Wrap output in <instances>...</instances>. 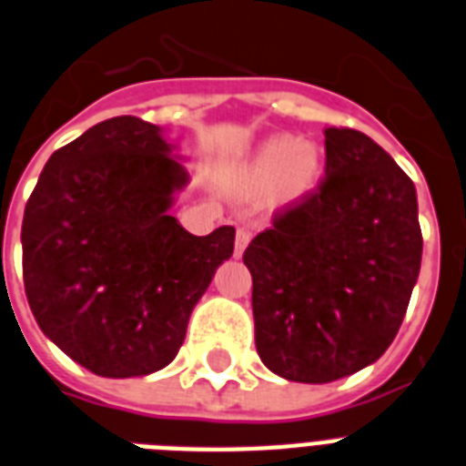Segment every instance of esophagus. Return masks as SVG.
<instances>
[{
    "mask_svg": "<svg viewBox=\"0 0 466 466\" xmlns=\"http://www.w3.org/2000/svg\"><path fill=\"white\" fill-rule=\"evenodd\" d=\"M248 241H251V229H248V227H239V229H237V244H234V256H237V258L244 253Z\"/></svg>",
    "mask_w": 466,
    "mask_h": 466,
    "instance_id": "34e87169",
    "label": "esophagus"
}]
</instances>
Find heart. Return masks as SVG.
<instances>
[{"instance_id":"heart-1","label":"heart","mask_w":466,"mask_h":466,"mask_svg":"<svg viewBox=\"0 0 466 466\" xmlns=\"http://www.w3.org/2000/svg\"><path fill=\"white\" fill-rule=\"evenodd\" d=\"M323 157L313 143L294 141L289 136H278L260 146L248 165V181L253 187L278 184L289 196L304 194L319 179Z\"/></svg>"}]
</instances>
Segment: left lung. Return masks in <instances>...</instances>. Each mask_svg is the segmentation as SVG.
<instances>
[{"label": "left lung", "mask_w": 466, "mask_h": 466, "mask_svg": "<svg viewBox=\"0 0 466 466\" xmlns=\"http://www.w3.org/2000/svg\"><path fill=\"white\" fill-rule=\"evenodd\" d=\"M325 177L246 246L260 361L330 383L383 357L421 268L414 181L366 134L328 127Z\"/></svg>", "instance_id": "obj_1"}]
</instances>
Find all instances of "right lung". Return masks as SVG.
Wrapping results in <instances>:
<instances>
[{"label": "right lung", "instance_id": "add662e5", "mask_svg": "<svg viewBox=\"0 0 466 466\" xmlns=\"http://www.w3.org/2000/svg\"><path fill=\"white\" fill-rule=\"evenodd\" d=\"M187 172L138 116L96 124L45 165L25 203L24 285L40 330L105 378L160 370L234 251V227L194 237L169 215Z\"/></svg>", "mask_w": 466, "mask_h": 466}]
</instances>
